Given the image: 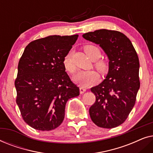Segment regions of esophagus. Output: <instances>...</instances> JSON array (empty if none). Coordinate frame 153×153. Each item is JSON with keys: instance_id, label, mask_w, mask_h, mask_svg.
Wrapping results in <instances>:
<instances>
[{"instance_id": "34e87169", "label": "esophagus", "mask_w": 153, "mask_h": 153, "mask_svg": "<svg viewBox=\"0 0 153 153\" xmlns=\"http://www.w3.org/2000/svg\"><path fill=\"white\" fill-rule=\"evenodd\" d=\"M79 90H80V93L81 94H83L84 92H85L86 91V89L85 88H83V86H80L79 87Z\"/></svg>"}]
</instances>
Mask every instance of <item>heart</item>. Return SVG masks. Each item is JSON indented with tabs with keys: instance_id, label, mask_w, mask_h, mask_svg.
<instances>
[{
	"instance_id": "heart-1",
	"label": "heart",
	"mask_w": 153,
	"mask_h": 153,
	"mask_svg": "<svg viewBox=\"0 0 153 153\" xmlns=\"http://www.w3.org/2000/svg\"><path fill=\"white\" fill-rule=\"evenodd\" d=\"M83 49H84L85 53L93 60H97L101 56V51L97 46L88 45H85ZM62 64H63L65 70L70 74H74L76 71V67L73 62L72 54L70 52H68L65 55L63 59H62ZM95 66L98 70L102 73L106 72L108 68L107 61L104 59H100L96 61ZM98 79H99V74L95 70L81 71L74 78L75 82L79 83L83 87H88L95 84L98 81Z\"/></svg>"
}]
</instances>
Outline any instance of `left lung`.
Masks as SVG:
<instances>
[{
	"label": "left lung",
	"instance_id": "left-lung-1",
	"mask_svg": "<svg viewBox=\"0 0 153 153\" xmlns=\"http://www.w3.org/2000/svg\"><path fill=\"white\" fill-rule=\"evenodd\" d=\"M83 37L100 45L109 59L106 79L91 89L96 100L89 108L90 116L98 127H116L126 120L140 88L137 51L128 37L119 31L100 29Z\"/></svg>",
	"mask_w": 153,
	"mask_h": 153
}]
</instances>
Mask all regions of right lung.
<instances>
[{"label":"right lung","instance_id":"add662e5","mask_svg":"<svg viewBox=\"0 0 153 153\" xmlns=\"http://www.w3.org/2000/svg\"><path fill=\"white\" fill-rule=\"evenodd\" d=\"M79 35H51L25 48L14 81L16 102L23 119L33 128L50 131L62 123L67 102L79 95L62 64Z\"/></svg>","mask_w":153,"mask_h":153}]
</instances>
